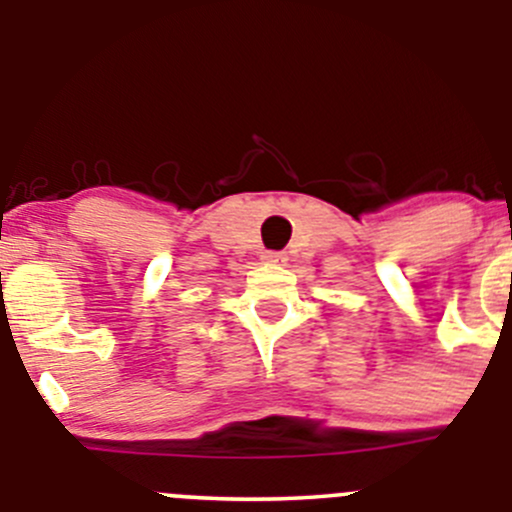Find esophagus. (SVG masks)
<instances>
[{
	"label": "esophagus",
	"instance_id": "1",
	"mask_svg": "<svg viewBox=\"0 0 512 512\" xmlns=\"http://www.w3.org/2000/svg\"><path fill=\"white\" fill-rule=\"evenodd\" d=\"M262 260H265L267 265H287L285 252H265V255H262Z\"/></svg>",
	"mask_w": 512,
	"mask_h": 512
}]
</instances>
